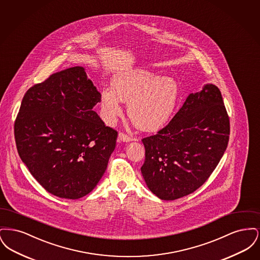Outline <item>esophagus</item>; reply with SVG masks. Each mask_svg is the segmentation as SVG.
<instances>
[{
    "instance_id": "1",
    "label": "esophagus",
    "mask_w": 260,
    "mask_h": 260,
    "mask_svg": "<svg viewBox=\"0 0 260 260\" xmlns=\"http://www.w3.org/2000/svg\"><path fill=\"white\" fill-rule=\"evenodd\" d=\"M119 139H120L121 141H124V142H128V141L133 140L132 136H129L128 135L124 134V133H120V134H119Z\"/></svg>"
}]
</instances>
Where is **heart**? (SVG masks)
<instances>
[{
    "label": "heart",
    "instance_id": "obj_1",
    "mask_svg": "<svg viewBox=\"0 0 260 260\" xmlns=\"http://www.w3.org/2000/svg\"><path fill=\"white\" fill-rule=\"evenodd\" d=\"M179 94V86L173 78L135 70L113 78L111 89L101 91L100 106L111 124L122 115L120 100L128 102L127 114L133 124L143 131H156L170 120Z\"/></svg>",
    "mask_w": 260,
    "mask_h": 260
}]
</instances>
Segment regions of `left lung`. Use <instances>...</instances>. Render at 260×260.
<instances>
[{"mask_svg": "<svg viewBox=\"0 0 260 260\" xmlns=\"http://www.w3.org/2000/svg\"><path fill=\"white\" fill-rule=\"evenodd\" d=\"M229 135V116L219 88L206 85L189 94L169 124L142 139L141 173L149 189L161 200L196 191L222 158Z\"/></svg>", "mask_w": 260, "mask_h": 260, "instance_id": "1", "label": "left lung"}]
</instances>
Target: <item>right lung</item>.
Masks as SVG:
<instances>
[{
	"label": "right lung",
	"mask_w": 260,
	"mask_h": 260,
	"mask_svg": "<svg viewBox=\"0 0 260 260\" xmlns=\"http://www.w3.org/2000/svg\"><path fill=\"white\" fill-rule=\"evenodd\" d=\"M101 94L80 66L30 87L14 122L20 159L49 193L82 198L105 173L118 132L92 110Z\"/></svg>",
	"instance_id": "1"
}]
</instances>
